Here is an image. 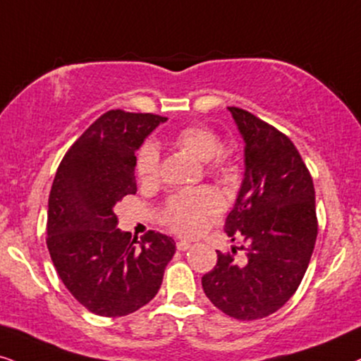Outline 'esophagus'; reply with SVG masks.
<instances>
[{
    "label": "esophagus",
    "mask_w": 361,
    "mask_h": 361,
    "mask_svg": "<svg viewBox=\"0 0 361 361\" xmlns=\"http://www.w3.org/2000/svg\"><path fill=\"white\" fill-rule=\"evenodd\" d=\"M176 248L180 250V252H186V250L191 248V245L188 243V241H178L176 243Z\"/></svg>",
    "instance_id": "obj_1"
}]
</instances>
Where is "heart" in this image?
Instances as JSON below:
<instances>
[{
    "mask_svg": "<svg viewBox=\"0 0 361 361\" xmlns=\"http://www.w3.org/2000/svg\"><path fill=\"white\" fill-rule=\"evenodd\" d=\"M173 145L207 161L208 170L216 175L230 173V154L220 149V140L207 126L190 125L173 135ZM159 153L154 145L147 143L136 154V175L143 183L158 178ZM218 196L209 190H193L175 195L165 209V221L181 235H195L202 230L208 213L218 208Z\"/></svg>",
    "mask_w": 361,
    "mask_h": 361,
    "instance_id": "b5f03b06",
    "label": "heart"
}]
</instances>
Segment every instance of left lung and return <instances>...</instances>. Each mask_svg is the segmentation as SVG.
I'll return each instance as SVG.
<instances>
[{
    "instance_id": "obj_1",
    "label": "left lung",
    "mask_w": 361,
    "mask_h": 361,
    "mask_svg": "<svg viewBox=\"0 0 361 361\" xmlns=\"http://www.w3.org/2000/svg\"><path fill=\"white\" fill-rule=\"evenodd\" d=\"M228 111L245 143V175L225 231L243 241L246 258L218 252L202 285L223 313L258 320L288 302L307 271L318 233L314 188L285 135L245 109Z\"/></svg>"
}]
</instances>
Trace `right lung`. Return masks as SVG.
Listing matches in <instances>:
<instances>
[{
    "label": "right lung",
    "mask_w": 361,
    "mask_h": 361,
    "mask_svg": "<svg viewBox=\"0 0 361 361\" xmlns=\"http://www.w3.org/2000/svg\"><path fill=\"white\" fill-rule=\"evenodd\" d=\"M168 118L111 109L68 149L48 202V250L68 291L99 317L152 302L175 255L170 236L140 241L118 228L115 207L136 193V149Z\"/></svg>",
    "instance_id": "add662e5"
}]
</instances>
